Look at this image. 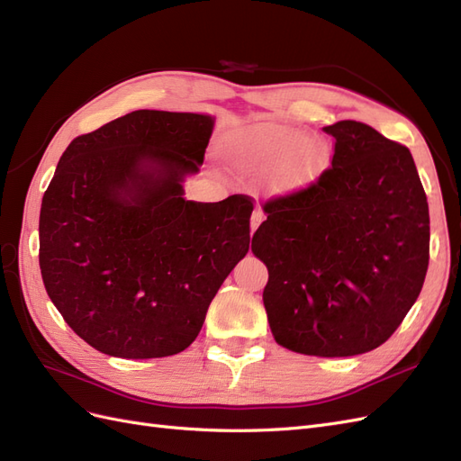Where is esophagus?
<instances>
[{"instance_id": "34e87169", "label": "esophagus", "mask_w": 461, "mask_h": 461, "mask_svg": "<svg viewBox=\"0 0 461 461\" xmlns=\"http://www.w3.org/2000/svg\"><path fill=\"white\" fill-rule=\"evenodd\" d=\"M261 221H263V212H261V209H256L254 215H252V232L259 227Z\"/></svg>"}]
</instances>
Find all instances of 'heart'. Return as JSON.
I'll return each mask as SVG.
<instances>
[{
    "instance_id": "1",
    "label": "heart",
    "mask_w": 461,
    "mask_h": 461,
    "mask_svg": "<svg viewBox=\"0 0 461 461\" xmlns=\"http://www.w3.org/2000/svg\"><path fill=\"white\" fill-rule=\"evenodd\" d=\"M225 156L239 169L271 175L275 192H296L310 186L327 169L329 146L319 138L281 122H256L225 138Z\"/></svg>"
}]
</instances>
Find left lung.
Here are the masks:
<instances>
[{
    "instance_id": "left-lung-1",
    "label": "left lung",
    "mask_w": 461,
    "mask_h": 461,
    "mask_svg": "<svg viewBox=\"0 0 461 461\" xmlns=\"http://www.w3.org/2000/svg\"><path fill=\"white\" fill-rule=\"evenodd\" d=\"M329 169L265 203L252 252L269 271L263 305L275 340L319 357L386 342L423 288L429 203L406 146L339 121Z\"/></svg>"
}]
</instances>
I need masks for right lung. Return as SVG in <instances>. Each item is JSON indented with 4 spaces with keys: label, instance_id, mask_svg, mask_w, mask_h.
<instances>
[{
    "label": "right lung",
    "instance_id": "1",
    "mask_svg": "<svg viewBox=\"0 0 461 461\" xmlns=\"http://www.w3.org/2000/svg\"><path fill=\"white\" fill-rule=\"evenodd\" d=\"M213 122L140 109L63 151L40 209V269L65 323L102 354L186 350L248 254L252 198H183Z\"/></svg>",
    "mask_w": 461,
    "mask_h": 461
}]
</instances>
